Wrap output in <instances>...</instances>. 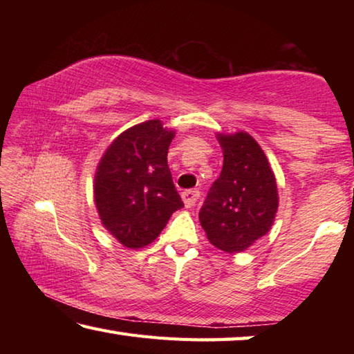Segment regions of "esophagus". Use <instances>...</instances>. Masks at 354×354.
Segmentation results:
<instances>
[{"label": "esophagus", "instance_id": "obj_1", "mask_svg": "<svg viewBox=\"0 0 354 354\" xmlns=\"http://www.w3.org/2000/svg\"><path fill=\"white\" fill-rule=\"evenodd\" d=\"M183 201H184V206L185 207H192V206H195V203H196V200H198V196H200V192L198 190H185V192H183Z\"/></svg>", "mask_w": 354, "mask_h": 354}]
</instances>
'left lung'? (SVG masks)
Segmentation results:
<instances>
[{
    "label": "left lung",
    "mask_w": 354,
    "mask_h": 354,
    "mask_svg": "<svg viewBox=\"0 0 354 354\" xmlns=\"http://www.w3.org/2000/svg\"><path fill=\"white\" fill-rule=\"evenodd\" d=\"M223 169L200 209V223L214 247L241 253L266 236L278 211L277 179L266 153L243 131L217 134Z\"/></svg>",
    "instance_id": "1"
}]
</instances>
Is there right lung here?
I'll return each mask as SVG.
<instances>
[{"label": "right lung", "instance_id": "obj_1", "mask_svg": "<svg viewBox=\"0 0 354 354\" xmlns=\"http://www.w3.org/2000/svg\"><path fill=\"white\" fill-rule=\"evenodd\" d=\"M173 137L175 131L160 120H148L120 134L100 160L95 205L101 223L123 247H147L184 206L167 164Z\"/></svg>", "mask_w": 354, "mask_h": 354}]
</instances>
